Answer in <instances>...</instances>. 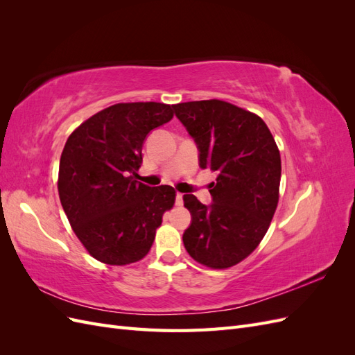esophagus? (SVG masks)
Returning a JSON list of instances; mask_svg holds the SVG:
<instances>
[{
  "label": "esophagus",
  "instance_id": "esophagus-1",
  "mask_svg": "<svg viewBox=\"0 0 355 355\" xmlns=\"http://www.w3.org/2000/svg\"><path fill=\"white\" fill-rule=\"evenodd\" d=\"M182 204H184V196H182L180 192H178V194H176V206L180 207Z\"/></svg>",
  "mask_w": 355,
  "mask_h": 355
}]
</instances>
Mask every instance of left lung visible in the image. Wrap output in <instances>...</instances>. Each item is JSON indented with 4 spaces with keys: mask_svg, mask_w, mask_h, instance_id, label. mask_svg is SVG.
Wrapping results in <instances>:
<instances>
[{
    "mask_svg": "<svg viewBox=\"0 0 355 355\" xmlns=\"http://www.w3.org/2000/svg\"><path fill=\"white\" fill-rule=\"evenodd\" d=\"M200 149V167L216 171L204 204L184 196L192 222L184 245L192 259L227 270L252 254L270 228L280 197L282 158L259 115L210 99L173 105Z\"/></svg>",
    "mask_w": 355,
    "mask_h": 355,
    "instance_id": "obj_1",
    "label": "left lung"
}]
</instances>
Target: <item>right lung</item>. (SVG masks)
Here are the masks:
<instances>
[{
    "label": "right lung",
    "instance_id": "add662e5",
    "mask_svg": "<svg viewBox=\"0 0 355 355\" xmlns=\"http://www.w3.org/2000/svg\"><path fill=\"white\" fill-rule=\"evenodd\" d=\"M170 105L115 103L69 135L58 189L72 231L94 259L124 266L151 250L163 214L175 206L173 187H146L135 176L146 135L173 118Z\"/></svg>",
    "mask_w": 355,
    "mask_h": 355
}]
</instances>
